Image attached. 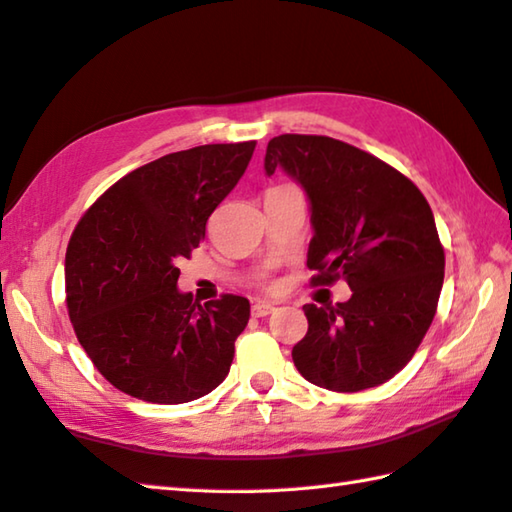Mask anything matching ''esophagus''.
<instances>
[{"label": "esophagus", "mask_w": 512, "mask_h": 512, "mask_svg": "<svg viewBox=\"0 0 512 512\" xmlns=\"http://www.w3.org/2000/svg\"><path fill=\"white\" fill-rule=\"evenodd\" d=\"M275 312L273 303H266V301H257L253 306V317H268V314Z\"/></svg>", "instance_id": "esophagus-1"}]
</instances>
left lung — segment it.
Listing matches in <instances>:
<instances>
[{"instance_id": "obj_1", "label": "left lung", "mask_w": 512, "mask_h": 512, "mask_svg": "<svg viewBox=\"0 0 512 512\" xmlns=\"http://www.w3.org/2000/svg\"><path fill=\"white\" fill-rule=\"evenodd\" d=\"M312 204V286L345 279L350 301L308 303L292 361L312 385L361 391L405 367L436 317L444 248L422 191L387 162L330 136L281 134L266 147Z\"/></svg>"}]
</instances>
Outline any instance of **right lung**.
Masks as SVG:
<instances>
[{
	"mask_svg": "<svg viewBox=\"0 0 512 512\" xmlns=\"http://www.w3.org/2000/svg\"><path fill=\"white\" fill-rule=\"evenodd\" d=\"M255 140L167 154L114 182L74 226L65 303L81 347L123 394L158 405L202 398L226 378L250 303L200 306L176 284L206 222L244 176Z\"/></svg>",
	"mask_w": 512,
	"mask_h": 512,
	"instance_id": "add662e5",
	"label": "right lung"
}]
</instances>
